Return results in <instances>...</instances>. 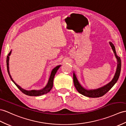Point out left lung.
I'll use <instances>...</instances> for the list:
<instances>
[{
  "instance_id": "1",
  "label": "left lung",
  "mask_w": 126,
  "mask_h": 126,
  "mask_svg": "<svg viewBox=\"0 0 126 126\" xmlns=\"http://www.w3.org/2000/svg\"><path fill=\"white\" fill-rule=\"evenodd\" d=\"M109 44L112 47L113 53L114 54V56L116 59V61H117V66H116V69L114 77L112 79L111 82H110L109 83L104 85L103 87H100L99 88L96 89H91L88 90L84 88L82 86V85L79 82L78 79L76 77L75 73H73V81L75 87L76 88V90L79 92V94H81L84 96L91 97V98H96V97H100L104 96V94H106L113 87L116 82L118 80L119 78L120 74L121 72V61L120 58L117 56L116 53L115 48L114 44L112 42H110Z\"/></svg>"
}]
</instances>
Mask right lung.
I'll use <instances>...</instances> for the list:
<instances>
[{
    "mask_svg": "<svg viewBox=\"0 0 126 126\" xmlns=\"http://www.w3.org/2000/svg\"><path fill=\"white\" fill-rule=\"evenodd\" d=\"M12 53V50L10 52V53L8 54V56H7V59H6V63H7V72L8 73V75L10 76V77L11 79V80L13 81L14 83L16 85V86L22 92L23 94H24L28 96H41V95L44 94L48 93V92L52 89V88L53 87V79L54 78V76L56 75V74L57 72L58 69L59 68V67L61 66V65H59L56 66L55 68H54L52 70L51 75L50 76V78H49L48 81L47 82V84L46 85V86L43 88L41 90H27L21 88L19 85L17 84L16 83L14 82V81L12 78V76L10 74V70H9V60H10V56L11 54Z\"/></svg>",
    "mask_w": 126,
    "mask_h": 126,
    "instance_id": "right-lung-1",
    "label": "right lung"
}]
</instances>
